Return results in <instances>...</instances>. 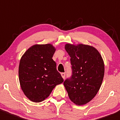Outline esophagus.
<instances>
[{
  "mask_svg": "<svg viewBox=\"0 0 120 120\" xmlns=\"http://www.w3.org/2000/svg\"><path fill=\"white\" fill-rule=\"evenodd\" d=\"M61 77H62L64 79H65V76H66V73H61Z\"/></svg>",
  "mask_w": 120,
  "mask_h": 120,
  "instance_id": "1",
  "label": "esophagus"
}]
</instances>
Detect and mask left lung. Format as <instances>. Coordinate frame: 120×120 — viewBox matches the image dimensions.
<instances>
[{
	"instance_id": "1",
	"label": "left lung",
	"mask_w": 120,
	"mask_h": 120,
	"mask_svg": "<svg viewBox=\"0 0 120 120\" xmlns=\"http://www.w3.org/2000/svg\"><path fill=\"white\" fill-rule=\"evenodd\" d=\"M70 56L72 75L63 84L71 101L77 105L87 104L97 94L104 75V64L96 49L88 45L66 44Z\"/></svg>"
}]
</instances>
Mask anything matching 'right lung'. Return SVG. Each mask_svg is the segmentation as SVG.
Instances as JSON below:
<instances>
[{
  "instance_id": "add662e5",
  "label": "right lung",
  "mask_w": 120,
  "mask_h": 120,
  "mask_svg": "<svg viewBox=\"0 0 120 120\" xmlns=\"http://www.w3.org/2000/svg\"><path fill=\"white\" fill-rule=\"evenodd\" d=\"M55 51L50 44L35 45L21 58L19 67L20 84L25 96L32 101H43L57 85L63 82L52 59Z\"/></svg>"
}]
</instances>
